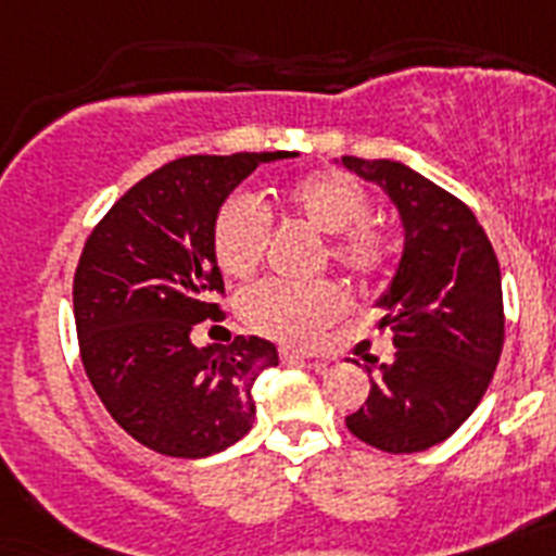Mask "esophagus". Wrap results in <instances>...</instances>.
<instances>
[{
    "mask_svg": "<svg viewBox=\"0 0 556 556\" xmlns=\"http://www.w3.org/2000/svg\"><path fill=\"white\" fill-rule=\"evenodd\" d=\"M279 356L286 359V363H291V359H317V351L311 349H293V345H282L279 349Z\"/></svg>",
    "mask_w": 556,
    "mask_h": 556,
    "instance_id": "esophagus-1",
    "label": "esophagus"
}]
</instances>
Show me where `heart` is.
Segmentation results:
<instances>
[{
	"label": "heart",
	"instance_id": "heart-1",
	"mask_svg": "<svg viewBox=\"0 0 556 556\" xmlns=\"http://www.w3.org/2000/svg\"><path fill=\"white\" fill-rule=\"evenodd\" d=\"M282 205L300 223L328 233V256L351 277L371 282L391 268L394 242L374 225L371 197L340 170H317L291 182ZM268 219L251 197H231L214 223V256L228 277H251L265 256ZM345 291L331 279L308 286L260 282L242 296V317L260 333L277 340H314L345 311Z\"/></svg>",
	"mask_w": 556,
	"mask_h": 556
}]
</instances>
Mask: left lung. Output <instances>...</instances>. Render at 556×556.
Instances as JSON below:
<instances>
[{"instance_id":"8db88e82","label":"left lung","mask_w":556,"mask_h":556,"mask_svg":"<svg viewBox=\"0 0 556 556\" xmlns=\"http://www.w3.org/2000/svg\"><path fill=\"white\" fill-rule=\"evenodd\" d=\"M342 165L380 185L405 228L403 260L380 300L394 359L368 368V400L345 426L374 448L414 454L448 440L494 377L505 340L500 263L454 193L403 162L342 156Z\"/></svg>"}]
</instances>
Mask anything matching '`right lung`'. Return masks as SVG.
Here are the masks:
<instances>
[{
  "label": "right lung",
  "mask_w": 556,
  "mask_h": 556,
  "mask_svg": "<svg viewBox=\"0 0 556 556\" xmlns=\"http://www.w3.org/2000/svg\"><path fill=\"white\" fill-rule=\"evenodd\" d=\"M291 151L193 153L139 179L90 231L74 274L85 374L108 414L165 457H211L251 431L256 377L274 342L233 337L197 349V323L223 319L214 223L256 165Z\"/></svg>",
  "instance_id": "right-lung-1"
}]
</instances>
